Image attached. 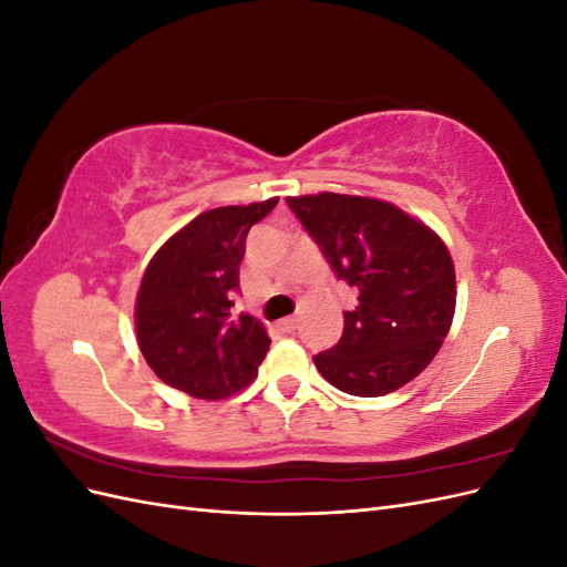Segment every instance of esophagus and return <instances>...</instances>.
Here are the masks:
<instances>
[{"instance_id":"obj_1","label":"esophagus","mask_w":567,"mask_h":567,"mask_svg":"<svg viewBox=\"0 0 567 567\" xmlns=\"http://www.w3.org/2000/svg\"><path fill=\"white\" fill-rule=\"evenodd\" d=\"M279 329H281L284 333H296V329H298V317L281 319V321H279Z\"/></svg>"}]
</instances>
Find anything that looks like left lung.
<instances>
[{
	"mask_svg": "<svg viewBox=\"0 0 567 567\" xmlns=\"http://www.w3.org/2000/svg\"><path fill=\"white\" fill-rule=\"evenodd\" d=\"M357 307L331 350L315 354L326 381L354 398L400 390L433 362L456 307L452 255L442 238L398 205L346 194L288 196Z\"/></svg>",
	"mask_w": 567,
	"mask_h": 567,
	"instance_id": "left-lung-1",
	"label": "left lung"
}]
</instances>
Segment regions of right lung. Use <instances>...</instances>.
I'll use <instances>...</instances> for the list:
<instances>
[{
	"instance_id": "obj_1",
	"label": "right lung",
	"mask_w": 567,
	"mask_h": 567,
	"mask_svg": "<svg viewBox=\"0 0 567 567\" xmlns=\"http://www.w3.org/2000/svg\"><path fill=\"white\" fill-rule=\"evenodd\" d=\"M279 198L200 213L151 257L136 293V342L153 373L198 400H225L257 375L262 321L236 315L238 267L255 221Z\"/></svg>"
}]
</instances>
